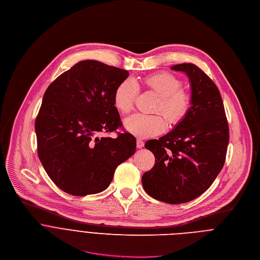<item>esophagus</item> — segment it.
<instances>
[{
  "label": "esophagus",
  "instance_id": "34e87169",
  "mask_svg": "<svg viewBox=\"0 0 260 260\" xmlns=\"http://www.w3.org/2000/svg\"><path fill=\"white\" fill-rule=\"evenodd\" d=\"M143 145H144V142H143L141 139H137V140H136V146H137L138 148L143 147Z\"/></svg>",
  "mask_w": 260,
  "mask_h": 260
}]
</instances>
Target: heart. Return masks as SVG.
I'll use <instances>...</instances> for the list:
<instances>
[{
	"instance_id": "b5f03b06",
	"label": "heart",
	"mask_w": 260,
	"mask_h": 260,
	"mask_svg": "<svg viewBox=\"0 0 260 260\" xmlns=\"http://www.w3.org/2000/svg\"><path fill=\"white\" fill-rule=\"evenodd\" d=\"M145 86L159 96L154 112L163 113L171 125L181 122L187 115L191 99L189 93L180 88L181 81L172 74L159 73L144 79ZM138 94V86L132 79L120 83L114 93V105L123 114L132 111ZM126 130L139 138L161 134L166 128V120L161 114H134L124 121Z\"/></svg>"
}]
</instances>
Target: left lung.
Wrapping results in <instances>:
<instances>
[{"mask_svg": "<svg viewBox=\"0 0 260 260\" xmlns=\"http://www.w3.org/2000/svg\"><path fill=\"white\" fill-rule=\"evenodd\" d=\"M189 79L191 107L175 128L146 141L154 166L142 175L144 190L168 204L189 202L213 183L221 171L230 140L223 101L214 82L192 63L171 68Z\"/></svg>", "mask_w": 260, "mask_h": 260, "instance_id": "1", "label": "left lung"}]
</instances>
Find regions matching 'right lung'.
<instances>
[{
  "label": "right lung",
  "mask_w": 260,
  "mask_h": 260,
  "mask_svg": "<svg viewBox=\"0 0 260 260\" xmlns=\"http://www.w3.org/2000/svg\"><path fill=\"white\" fill-rule=\"evenodd\" d=\"M129 73L96 60H83L47 88L36 119L39 159L60 189L73 196L98 193L116 168L135 152L128 132L99 137L122 127L114 93Z\"/></svg>",
  "instance_id": "right-lung-1"
}]
</instances>
